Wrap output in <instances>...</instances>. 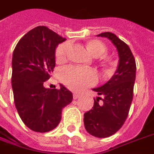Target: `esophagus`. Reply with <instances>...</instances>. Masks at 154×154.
Returning a JSON list of instances; mask_svg holds the SVG:
<instances>
[{
	"label": "esophagus",
	"instance_id": "1",
	"mask_svg": "<svg viewBox=\"0 0 154 154\" xmlns=\"http://www.w3.org/2000/svg\"><path fill=\"white\" fill-rule=\"evenodd\" d=\"M78 98H80V94H77V93H74L73 94V99L74 100H77Z\"/></svg>",
	"mask_w": 154,
	"mask_h": 154
}]
</instances>
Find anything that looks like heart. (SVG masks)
I'll return each instance as SVG.
<instances>
[{
	"label": "heart",
	"instance_id": "heart-1",
	"mask_svg": "<svg viewBox=\"0 0 154 154\" xmlns=\"http://www.w3.org/2000/svg\"><path fill=\"white\" fill-rule=\"evenodd\" d=\"M69 44H60L55 51V58L58 61L65 59ZM89 51L94 56L99 57L105 53L106 46L99 41H92L87 45ZM60 78L68 88L73 91H81L96 82V73L90 68L79 66H66L60 70Z\"/></svg>",
	"mask_w": 154,
	"mask_h": 154
}]
</instances>
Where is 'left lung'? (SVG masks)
I'll return each instance as SVG.
<instances>
[{"label": "left lung", "mask_w": 154, "mask_h": 154, "mask_svg": "<svg viewBox=\"0 0 154 154\" xmlns=\"http://www.w3.org/2000/svg\"><path fill=\"white\" fill-rule=\"evenodd\" d=\"M98 36L109 39L118 50L119 63L111 79L102 86L93 89L100 97L84 114V125L89 134L98 138L111 136L122 126L129 113L133 100L136 64L131 49L112 32Z\"/></svg>", "instance_id": "obj_1"}]
</instances>
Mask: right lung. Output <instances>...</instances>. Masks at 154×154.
<instances>
[{"label":"right lung","instance_id":"1","mask_svg":"<svg viewBox=\"0 0 154 154\" xmlns=\"http://www.w3.org/2000/svg\"><path fill=\"white\" fill-rule=\"evenodd\" d=\"M45 26H38L19 40L12 58V89L19 117L29 129L48 132L61 120L62 109L72 101L65 86L45 88L55 67V49L65 41Z\"/></svg>","mask_w":154,"mask_h":154}]
</instances>
